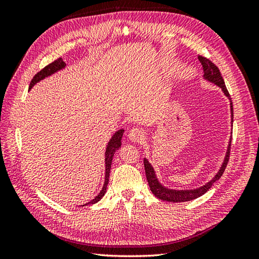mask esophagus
<instances>
[{
    "instance_id": "34e87169",
    "label": "esophagus",
    "mask_w": 259,
    "mask_h": 259,
    "mask_svg": "<svg viewBox=\"0 0 259 259\" xmlns=\"http://www.w3.org/2000/svg\"><path fill=\"white\" fill-rule=\"evenodd\" d=\"M128 138L133 142H140L145 138V133L141 128H131L128 133Z\"/></svg>"
}]
</instances>
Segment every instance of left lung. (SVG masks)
<instances>
[{"mask_svg":"<svg viewBox=\"0 0 259 259\" xmlns=\"http://www.w3.org/2000/svg\"><path fill=\"white\" fill-rule=\"evenodd\" d=\"M198 59L202 65V70H203V78H205L207 81L212 82V83L217 84L219 88H222L223 92L225 93L229 100H230V111H232V118L234 117V110H233V102L232 99H230L229 92L227 90L226 85H225V81L223 79V76L221 74V71L217 68V65H214L210 60L207 58H203L201 56H198ZM230 145H232V139L229 141L228 145V149L226 152V156H225L224 162L222 164L219 171L216 174V176L207 183L206 185H203L199 188L196 189H189V190H175V189H169L166 188V187L162 186L159 180L157 179V176L155 172V169L150 164V162L147 160L145 158L144 159V164H145V170H146V177L148 180V184H149L150 190L152 191V194L155 195L158 199H161L163 201H170V202H184V201H189L192 199H196V198L202 196L203 194L211 188V186L213 183L222 177L225 169L227 167V163L229 160V153H230Z\"/></svg>","mask_w":259,"mask_h":259,"instance_id":"8db88e82","label":"left lung"}]
</instances>
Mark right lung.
I'll list each match as a JSON object with an SVG mask.
<instances>
[{
  "label": "right lung",
  "mask_w": 259,
  "mask_h": 259,
  "mask_svg": "<svg viewBox=\"0 0 259 259\" xmlns=\"http://www.w3.org/2000/svg\"><path fill=\"white\" fill-rule=\"evenodd\" d=\"M63 68H65V63L61 58L57 59L56 61H53L52 63L48 64L46 68H43L40 72H37L34 76H33V79L30 83L29 89H32V87L34 85L35 83H37L38 81L43 80L45 78H48L49 75H52L53 73L58 72L59 70H62ZM123 129H120L118 130L117 133H115L112 138L110 139V141L108 142V146H107V149H106V158H104V161H106V177H104V184L101 191L99 192V195L95 197V199H92L91 201H89L85 205H93V203L98 202L99 200L101 199V198L104 196L107 191V186L109 183V176H110V169H111V162H112V158L114 156V152L117 151L119 148L121 147V139H122V135H123ZM85 205H82V206H85Z\"/></svg>",
  "instance_id": "right-lung-1"
}]
</instances>
